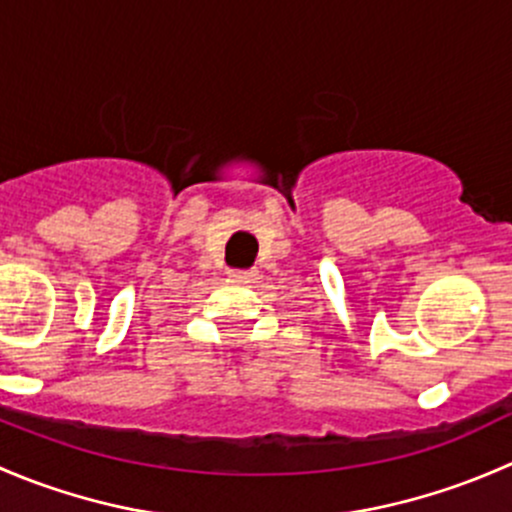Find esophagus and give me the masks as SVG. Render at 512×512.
Here are the masks:
<instances>
[{
	"label": "esophagus",
	"mask_w": 512,
	"mask_h": 512,
	"mask_svg": "<svg viewBox=\"0 0 512 512\" xmlns=\"http://www.w3.org/2000/svg\"><path fill=\"white\" fill-rule=\"evenodd\" d=\"M255 270H230V277L237 282H252L255 280Z\"/></svg>",
	"instance_id": "obj_1"
}]
</instances>
